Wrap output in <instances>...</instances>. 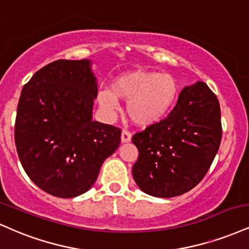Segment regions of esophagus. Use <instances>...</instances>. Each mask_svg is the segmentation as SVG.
Instances as JSON below:
<instances>
[{
    "label": "esophagus",
    "mask_w": 249,
    "mask_h": 249,
    "mask_svg": "<svg viewBox=\"0 0 249 249\" xmlns=\"http://www.w3.org/2000/svg\"><path fill=\"white\" fill-rule=\"evenodd\" d=\"M131 138H132V134H131L128 131L126 130H123L122 132V142H131Z\"/></svg>",
    "instance_id": "1"
}]
</instances>
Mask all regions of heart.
Here are the masks:
<instances>
[{
  "mask_svg": "<svg viewBox=\"0 0 249 249\" xmlns=\"http://www.w3.org/2000/svg\"><path fill=\"white\" fill-rule=\"evenodd\" d=\"M179 95L178 81L168 73L133 70L117 76L111 90L98 94V104L109 115L118 110V100L127 102L126 112L134 124L149 127L166 118Z\"/></svg>",
  "mask_w": 249,
  "mask_h": 249,
  "instance_id": "heart-1",
  "label": "heart"
}]
</instances>
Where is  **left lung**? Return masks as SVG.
Listing matches in <instances>:
<instances>
[{
	"mask_svg": "<svg viewBox=\"0 0 249 249\" xmlns=\"http://www.w3.org/2000/svg\"><path fill=\"white\" fill-rule=\"evenodd\" d=\"M220 106L204 82L185 87L172 112L132 137L139 157L132 175L143 193L179 196L196 187L221 142Z\"/></svg>",
	"mask_w": 249,
	"mask_h": 249,
	"instance_id": "obj_1",
	"label": "left lung"
}]
</instances>
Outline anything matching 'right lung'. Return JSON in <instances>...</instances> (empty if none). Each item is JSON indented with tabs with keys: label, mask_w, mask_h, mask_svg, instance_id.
<instances>
[{
	"label": "right lung",
	"mask_w": 249,
	"mask_h": 249,
	"mask_svg": "<svg viewBox=\"0 0 249 249\" xmlns=\"http://www.w3.org/2000/svg\"><path fill=\"white\" fill-rule=\"evenodd\" d=\"M96 96V76L86 59L51 62L23 87L15 143L25 173L47 194H85L121 143V128L92 121Z\"/></svg>",
	"instance_id": "add662e5"
}]
</instances>
